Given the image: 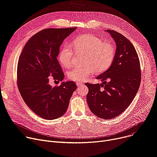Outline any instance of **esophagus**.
I'll use <instances>...</instances> for the list:
<instances>
[{
  "instance_id": "esophagus-1",
  "label": "esophagus",
  "mask_w": 157,
  "mask_h": 157,
  "mask_svg": "<svg viewBox=\"0 0 157 157\" xmlns=\"http://www.w3.org/2000/svg\"><path fill=\"white\" fill-rule=\"evenodd\" d=\"M82 84H83V83L81 82H76V85H77L78 86H81L82 85Z\"/></svg>"
}]
</instances>
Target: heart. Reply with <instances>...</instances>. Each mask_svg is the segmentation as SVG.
<instances>
[{"label":"heart","mask_w":157,"mask_h":157,"mask_svg":"<svg viewBox=\"0 0 157 157\" xmlns=\"http://www.w3.org/2000/svg\"><path fill=\"white\" fill-rule=\"evenodd\" d=\"M76 55H85L82 66H76L68 73L70 79L81 82L89 79L96 71L99 73L106 70L113 63L115 49L112 44L104 42L93 35H84L77 37L72 43ZM73 49V50H74ZM70 45L64 46L59 52L58 60L64 68L72 65L74 51Z\"/></svg>","instance_id":"heart-1"}]
</instances>
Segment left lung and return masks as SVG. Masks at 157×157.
Returning <instances> with one entry per match:
<instances>
[{
    "mask_svg": "<svg viewBox=\"0 0 157 157\" xmlns=\"http://www.w3.org/2000/svg\"><path fill=\"white\" fill-rule=\"evenodd\" d=\"M116 43V51L110 68L97 77L101 84L86 82L87 102L97 117L110 119L117 117L135 98L141 82L140 64L132 43L114 30H107Z\"/></svg>",
    "mask_w": 157,
    "mask_h": 157,
    "instance_id": "8db88e82",
    "label": "left lung"
}]
</instances>
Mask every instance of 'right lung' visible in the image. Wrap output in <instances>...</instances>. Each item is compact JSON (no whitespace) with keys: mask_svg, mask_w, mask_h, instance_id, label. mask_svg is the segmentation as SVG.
Wrapping results in <instances>:
<instances>
[{"mask_svg":"<svg viewBox=\"0 0 157 157\" xmlns=\"http://www.w3.org/2000/svg\"><path fill=\"white\" fill-rule=\"evenodd\" d=\"M76 29H46L25 44L17 64V86L25 104L36 115L47 120L58 119L68 109L77 86L74 81L52 87L50 77L61 81L64 73L57 59L64 40Z\"/></svg>","mask_w":157,"mask_h":157,"instance_id":"obj_1","label":"right lung"}]
</instances>
